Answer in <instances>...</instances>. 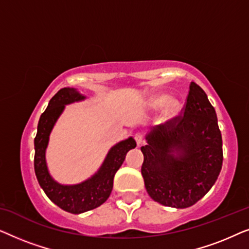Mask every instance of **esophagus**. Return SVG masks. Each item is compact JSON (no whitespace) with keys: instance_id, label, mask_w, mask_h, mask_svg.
<instances>
[{"instance_id":"obj_1","label":"esophagus","mask_w":249,"mask_h":249,"mask_svg":"<svg viewBox=\"0 0 249 249\" xmlns=\"http://www.w3.org/2000/svg\"><path fill=\"white\" fill-rule=\"evenodd\" d=\"M135 141H136V142H137L138 146L142 145V134H136L135 135Z\"/></svg>"}]
</instances>
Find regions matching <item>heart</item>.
I'll return each instance as SVG.
<instances>
[{
    "mask_svg": "<svg viewBox=\"0 0 249 249\" xmlns=\"http://www.w3.org/2000/svg\"><path fill=\"white\" fill-rule=\"evenodd\" d=\"M151 107L154 108V110H161V108H164L163 110V115L166 120H170V119H173L178 114L179 111V103L175 100H171V97L168 96V95H160V96H156L153 98Z\"/></svg>",
    "mask_w": 249,
    "mask_h": 249,
    "instance_id": "1",
    "label": "heart"
}]
</instances>
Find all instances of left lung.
I'll use <instances>...</instances> for the list:
<instances>
[{
    "mask_svg": "<svg viewBox=\"0 0 249 249\" xmlns=\"http://www.w3.org/2000/svg\"><path fill=\"white\" fill-rule=\"evenodd\" d=\"M183 115L146 135L142 175L148 195L164 206L186 209L209 193L222 168V136L207 95L190 83Z\"/></svg>",
    "mask_w": 249,
    "mask_h": 249,
    "instance_id": "1",
    "label": "left lung"
}]
</instances>
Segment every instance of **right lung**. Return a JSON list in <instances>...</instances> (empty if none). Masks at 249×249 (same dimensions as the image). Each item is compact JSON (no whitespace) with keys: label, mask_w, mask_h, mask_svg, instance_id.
<instances>
[{"label":"right lung","mask_w":249,"mask_h":249,"mask_svg":"<svg viewBox=\"0 0 249 249\" xmlns=\"http://www.w3.org/2000/svg\"><path fill=\"white\" fill-rule=\"evenodd\" d=\"M85 98L86 96L74 88L66 87L57 91L40 115L37 135L34 141V166L39 186L55 205L72 214H80L96 209L108 198L113 188L115 172L122 165L127 153L136 147L135 139L129 137L112 146L100 169L90 178L76 185H62L55 181L50 175L45 156L50 135L66 105L84 101Z\"/></svg>","instance_id":"1"}]
</instances>
